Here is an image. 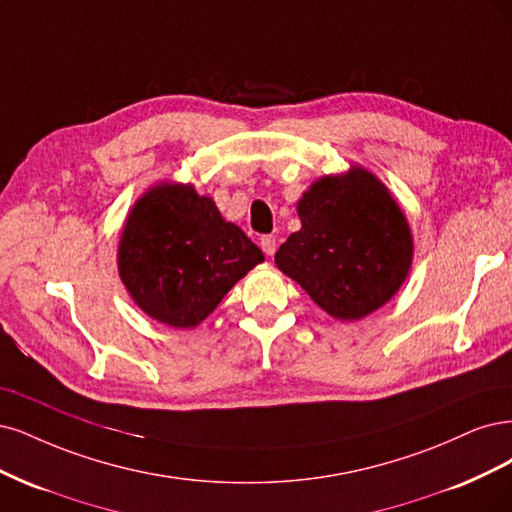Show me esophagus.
<instances>
[{
  "label": "esophagus",
  "instance_id": "obj_1",
  "mask_svg": "<svg viewBox=\"0 0 512 512\" xmlns=\"http://www.w3.org/2000/svg\"><path fill=\"white\" fill-rule=\"evenodd\" d=\"M261 251L266 255H274L276 253V238L274 236H263L261 238Z\"/></svg>",
  "mask_w": 512,
  "mask_h": 512
}]
</instances>
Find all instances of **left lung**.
<instances>
[{
    "mask_svg": "<svg viewBox=\"0 0 512 512\" xmlns=\"http://www.w3.org/2000/svg\"><path fill=\"white\" fill-rule=\"evenodd\" d=\"M298 214L302 229L280 244L274 261L327 315L357 321L398 293L412 263V234L372 172L319 178Z\"/></svg>",
    "mask_w": 512,
    "mask_h": 512,
    "instance_id": "left-lung-1",
    "label": "left lung"
}]
</instances>
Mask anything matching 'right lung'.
Instances as JSON below:
<instances>
[{
	"mask_svg": "<svg viewBox=\"0 0 512 512\" xmlns=\"http://www.w3.org/2000/svg\"><path fill=\"white\" fill-rule=\"evenodd\" d=\"M261 261L259 246L193 185L148 189L119 242V274L131 298L148 317L183 329L200 325Z\"/></svg>",
	"mask_w": 512,
	"mask_h": 512,
	"instance_id": "1",
	"label": "right lung"
}]
</instances>
